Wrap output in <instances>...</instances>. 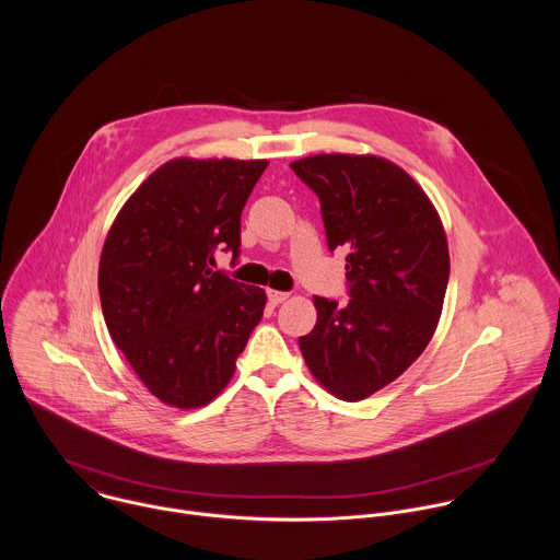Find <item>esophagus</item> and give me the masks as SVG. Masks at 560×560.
I'll return each mask as SVG.
<instances>
[{
  "label": "esophagus",
  "mask_w": 560,
  "mask_h": 560,
  "mask_svg": "<svg viewBox=\"0 0 560 560\" xmlns=\"http://www.w3.org/2000/svg\"><path fill=\"white\" fill-rule=\"evenodd\" d=\"M267 300H269V304L278 306V304H282V302H287V300H289V293H282V291H273V289H269V291H267Z\"/></svg>",
  "instance_id": "esophagus-1"
}]
</instances>
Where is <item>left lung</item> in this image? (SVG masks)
<instances>
[{"label":"left lung","mask_w":560,"mask_h":560,"mask_svg":"<svg viewBox=\"0 0 560 560\" xmlns=\"http://www.w3.org/2000/svg\"><path fill=\"white\" fill-rule=\"evenodd\" d=\"M291 170L319 196L327 247L347 249L349 302L315 295L317 325L300 336L320 386L362 400L395 382L429 345L451 258L422 187L375 155H313Z\"/></svg>","instance_id":"obj_1"}]
</instances>
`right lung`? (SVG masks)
<instances>
[{
  "instance_id": "add662e5",
  "label": "right lung",
  "mask_w": 560,
  "mask_h": 560,
  "mask_svg": "<svg viewBox=\"0 0 560 560\" xmlns=\"http://www.w3.org/2000/svg\"><path fill=\"white\" fill-rule=\"evenodd\" d=\"M267 165L167 161L125 202L103 243L98 295L109 336L172 407L215 399L262 317L265 291L211 265L218 249L237 260L241 211Z\"/></svg>"
}]
</instances>
